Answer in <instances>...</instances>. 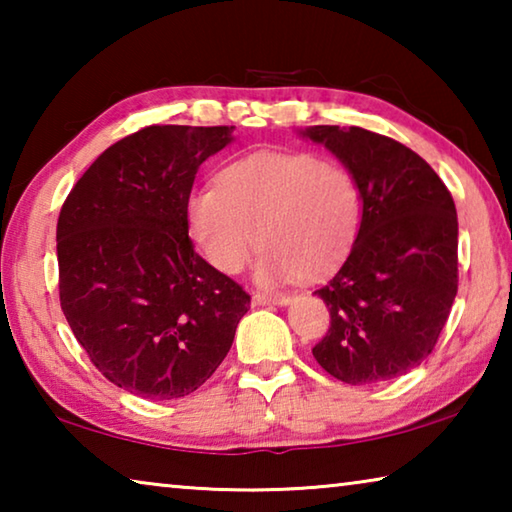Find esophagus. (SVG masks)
<instances>
[{"label": "esophagus", "instance_id": "esophagus-1", "mask_svg": "<svg viewBox=\"0 0 512 512\" xmlns=\"http://www.w3.org/2000/svg\"><path fill=\"white\" fill-rule=\"evenodd\" d=\"M291 296L287 293H253V305H289Z\"/></svg>", "mask_w": 512, "mask_h": 512}]
</instances>
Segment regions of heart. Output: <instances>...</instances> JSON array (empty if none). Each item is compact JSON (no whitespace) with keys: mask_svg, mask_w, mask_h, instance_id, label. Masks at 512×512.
I'll list each match as a JSON object with an SVG mask.
<instances>
[{"mask_svg":"<svg viewBox=\"0 0 512 512\" xmlns=\"http://www.w3.org/2000/svg\"><path fill=\"white\" fill-rule=\"evenodd\" d=\"M185 216L216 271L239 273L262 244L257 280L280 284L343 262L361 225V189L352 171L314 153L257 151L196 187Z\"/></svg>","mask_w":512,"mask_h":512,"instance_id":"b5f03b06","label":"heart"}]
</instances>
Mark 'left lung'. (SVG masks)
<instances>
[{
	"instance_id": "1",
	"label": "left lung",
	"mask_w": 512,
	"mask_h": 512,
	"mask_svg": "<svg viewBox=\"0 0 512 512\" xmlns=\"http://www.w3.org/2000/svg\"><path fill=\"white\" fill-rule=\"evenodd\" d=\"M352 171L361 225L343 266L314 291L329 329L314 359L350 386L391 381L429 357L458 291L454 198L418 153L350 126L300 131Z\"/></svg>"
}]
</instances>
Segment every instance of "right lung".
Wrapping results in <instances>:
<instances>
[{
  "mask_svg": "<svg viewBox=\"0 0 512 512\" xmlns=\"http://www.w3.org/2000/svg\"><path fill=\"white\" fill-rule=\"evenodd\" d=\"M235 126H146L103 151L56 228L60 307L112 384L146 400L203 386L250 296L196 253L187 198Z\"/></svg>",
  "mask_w": 512,
  "mask_h": 512,
  "instance_id": "1",
  "label": "right lung"
}]
</instances>
